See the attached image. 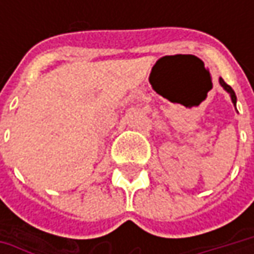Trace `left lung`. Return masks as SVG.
Masks as SVG:
<instances>
[{
	"label": "left lung",
	"instance_id": "obj_1",
	"mask_svg": "<svg viewBox=\"0 0 254 254\" xmlns=\"http://www.w3.org/2000/svg\"><path fill=\"white\" fill-rule=\"evenodd\" d=\"M219 83L220 86L226 90V92L229 93V96H230V100H232V103H233V106L236 107V94H235V92H233V89L230 87L229 84H226L225 83V80L222 79V77H219Z\"/></svg>",
	"mask_w": 254,
	"mask_h": 254
}]
</instances>
